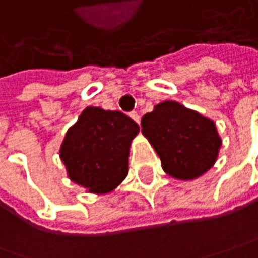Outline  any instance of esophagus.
<instances>
[{
  "label": "esophagus",
  "mask_w": 258,
  "mask_h": 258,
  "mask_svg": "<svg viewBox=\"0 0 258 258\" xmlns=\"http://www.w3.org/2000/svg\"><path fill=\"white\" fill-rule=\"evenodd\" d=\"M130 116H131V118H133V119H134L137 124H140V115L137 114V112H131V114H130Z\"/></svg>",
  "instance_id": "esophagus-1"
}]
</instances>
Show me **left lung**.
<instances>
[{
    "instance_id": "left-lung-1",
    "label": "left lung",
    "mask_w": 258,
    "mask_h": 258,
    "mask_svg": "<svg viewBox=\"0 0 258 258\" xmlns=\"http://www.w3.org/2000/svg\"><path fill=\"white\" fill-rule=\"evenodd\" d=\"M142 133L156 150L163 171L182 181L206 174L222 146L212 119L175 100L160 102L144 115Z\"/></svg>"
}]
</instances>
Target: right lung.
Wrapping results in <instances>:
<instances>
[{"label": "right lung", "mask_w": 258, "mask_h": 258, "mask_svg": "<svg viewBox=\"0 0 258 258\" xmlns=\"http://www.w3.org/2000/svg\"><path fill=\"white\" fill-rule=\"evenodd\" d=\"M139 125L119 111L87 106L59 149L69 178L93 194L114 191L128 174L130 146Z\"/></svg>", "instance_id": "obj_1"}]
</instances>
